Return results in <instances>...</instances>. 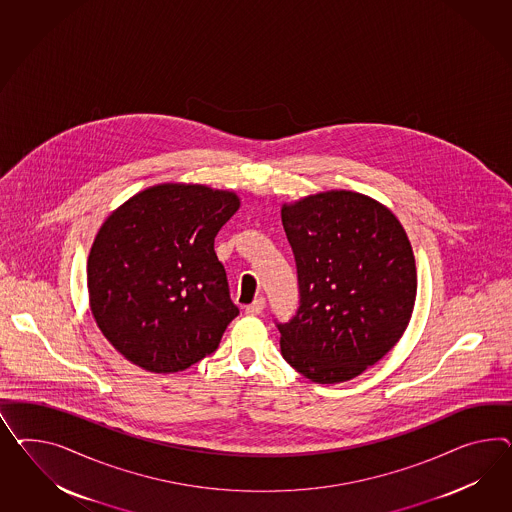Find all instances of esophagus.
Masks as SVG:
<instances>
[{
  "label": "esophagus",
  "instance_id": "1",
  "mask_svg": "<svg viewBox=\"0 0 512 512\" xmlns=\"http://www.w3.org/2000/svg\"><path fill=\"white\" fill-rule=\"evenodd\" d=\"M263 309L264 298H255L253 304H249L248 307H246V313H248V315H261Z\"/></svg>",
  "mask_w": 512,
  "mask_h": 512
}]
</instances>
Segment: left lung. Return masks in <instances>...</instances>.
<instances>
[{"instance_id":"1","label":"left lung","mask_w":512,"mask_h":512,"mask_svg":"<svg viewBox=\"0 0 512 512\" xmlns=\"http://www.w3.org/2000/svg\"><path fill=\"white\" fill-rule=\"evenodd\" d=\"M300 305L276 322L281 354L317 384L346 382L397 345L414 311V251L393 212L367 195L324 192L283 205Z\"/></svg>"}]
</instances>
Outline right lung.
Wrapping results in <instances>:
<instances>
[{
  "label": "right lung",
  "instance_id": "right-lung-1",
  "mask_svg": "<svg viewBox=\"0 0 512 512\" xmlns=\"http://www.w3.org/2000/svg\"><path fill=\"white\" fill-rule=\"evenodd\" d=\"M240 207L199 184L143 190L102 223L87 261L100 332L151 373H179L220 346L240 313L214 238Z\"/></svg>",
  "mask_w": 512,
  "mask_h": 512
}]
</instances>
